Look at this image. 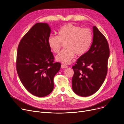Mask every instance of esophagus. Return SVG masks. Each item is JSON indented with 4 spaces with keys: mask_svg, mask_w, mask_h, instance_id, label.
Here are the masks:
<instances>
[{
    "mask_svg": "<svg viewBox=\"0 0 124 124\" xmlns=\"http://www.w3.org/2000/svg\"><path fill=\"white\" fill-rule=\"evenodd\" d=\"M68 68V66L65 65V64H62L61 65V68H62V69H66V68Z\"/></svg>",
    "mask_w": 124,
    "mask_h": 124,
    "instance_id": "obj_1",
    "label": "esophagus"
}]
</instances>
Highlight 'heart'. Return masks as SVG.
<instances>
[{"label":"heart","mask_w":124,"mask_h":124,"mask_svg":"<svg viewBox=\"0 0 124 124\" xmlns=\"http://www.w3.org/2000/svg\"><path fill=\"white\" fill-rule=\"evenodd\" d=\"M58 34V36L50 35L48 42L54 53L58 52L62 43H65L66 48L55 57L57 61L63 63H69L75 54L78 56L84 54L89 49L92 41V34L89 29L81 28L72 23L62 27Z\"/></svg>","instance_id":"b5f03b06"}]
</instances>
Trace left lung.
Returning a JSON list of instances; mask_svg holds the SVG:
<instances>
[{
    "label": "left lung",
    "mask_w": 124,
    "mask_h": 124,
    "mask_svg": "<svg viewBox=\"0 0 124 124\" xmlns=\"http://www.w3.org/2000/svg\"><path fill=\"white\" fill-rule=\"evenodd\" d=\"M93 42L89 50L73 66L72 89L77 95L87 97L95 93L103 84L108 72L109 56L108 42L96 26L93 27Z\"/></svg>",
    "instance_id": "obj_1"
}]
</instances>
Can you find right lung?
<instances>
[{
  "mask_svg": "<svg viewBox=\"0 0 124 124\" xmlns=\"http://www.w3.org/2000/svg\"><path fill=\"white\" fill-rule=\"evenodd\" d=\"M48 23H37L21 39L16 55L17 74L26 89L38 97L49 95L54 88V78L61 64L54 62L48 40Z\"/></svg>",
  "mask_w": 124,
  "mask_h": 124,
  "instance_id": "right-lung-1",
  "label": "right lung"
}]
</instances>
